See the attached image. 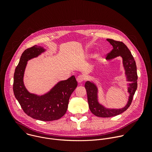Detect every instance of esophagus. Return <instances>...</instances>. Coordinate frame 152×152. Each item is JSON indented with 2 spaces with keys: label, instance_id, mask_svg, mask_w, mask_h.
Masks as SVG:
<instances>
[{
  "label": "esophagus",
  "instance_id": "34e87169",
  "mask_svg": "<svg viewBox=\"0 0 152 152\" xmlns=\"http://www.w3.org/2000/svg\"><path fill=\"white\" fill-rule=\"evenodd\" d=\"M85 77L84 76L79 75V76H78L77 77L76 80H77V81L78 83H82V82H83V81L85 80Z\"/></svg>",
  "mask_w": 152,
  "mask_h": 152
}]
</instances>
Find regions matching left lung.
Listing matches in <instances>:
<instances>
[{
  "label": "left lung",
  "mask_w": 152,
  "mask_h": 152,
  "mask_svg": "<svg viewBox=\"0 0 152 152\" xmlns=\"http://www.w3.org/2000/svg\"><path fill=\"white\" fill-rule=\"evenodd\" d=\"M113 46V50L108 53L106 59L111 60L118 56L122 58L123 66L124 70L127 85L129 94L127 103L121 108H108L101 104L99 100V89L97 85L93 81H86L85 88L87 93L88 102L91 112L99 117H111L119 115L124 112L131 105L133 96L137 89V66L131 51L123 42L106 39Z\"/></svg>",
  "instance_id": "8db88e82"
}]
</instances>
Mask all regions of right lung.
I'll list each match as a JSON object with an SVG mask.
<instances>
[{"label": "right lung", "instance_id": "obj_1", "mask_svg": "<svg viewBox=\"0 0 152 152\" xmlns=\"http://www.w3.org/2000/svg\"><path fill=\"white\" fill-rule=\"evenodd\" d=\"M46 51L44 47L34 46L21 55L14 75L13 91L23 111L29 117L41 121H53L61 118L68 108L69 99L77 86L75 76L61 80L45 94L30 93L24 83V75L28 61Z\"/></svg>", "mask_w": 152, "mask_h": 152}]
</instances>
